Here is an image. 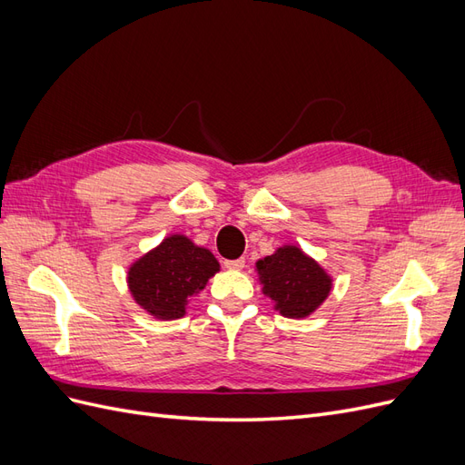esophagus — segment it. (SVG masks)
I'll use <instances>...</instances> for the list:
<instances>
[{
    "instance_id": "esophagus-1",
    "label": "esophagus",
    "mask_w": 465,
    "mask_h": 465,
    "mask_svg": "<svg viewBox=\"0 0 465 465\" xmlns=\"http://www.w3.org/2000/svg\"><path fill=\"white\" fill-rule=\"evenodd\" d=\"M224 267L227 270H242L244 267V260L238 258V260H224Z\"/></svg>"
}]
</instances>
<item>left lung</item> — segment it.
I'll return each instance as SVG.
<instances>
[{"label": "left lung", "instance_id": "obj_1", "mask_svg": "<svg viewBox=\"0 0 465 465\" xmlns=\"http://www.w3.org/2000/svg\"><path fill=\"white\" fill-rule=\"evenodd\" d=\"M263 292L287 318H304L326 301L330 275L297 246L279 248L256 263Z\"/></svg>", "mask_w": 465, "mask_h": 465}]
</instances>
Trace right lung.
Returning a JSON list of instances; mask_svg holds the SVG:
<instances>
[{
    "mask_svg": "<svg viewBox=\"0 0 465 465\" xmlns=\"http://www.w3.org/2000/svg\"><path fill=\"white\" fill-rule=\"evenodd\" d=\"M219 272V262L209 250L190 238L174 234L139 258L128 272V285L135 302L161 320L186 314V302Z\"/></svg>",
    "mask_w": 465,
    "mask_h": 465,
    "instance_id": "add662e5",
    "label": "right lung"
}]
</instances>
